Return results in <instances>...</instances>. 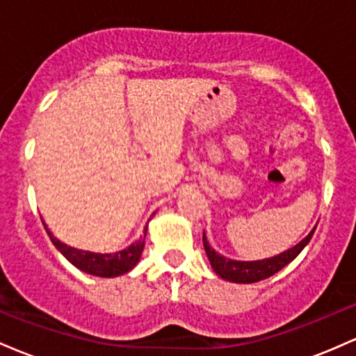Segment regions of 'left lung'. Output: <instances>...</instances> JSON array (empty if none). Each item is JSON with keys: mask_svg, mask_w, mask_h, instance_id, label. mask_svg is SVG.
<instances>
[{"mask_svg": "<svg viewBox=\"0 0 356 356\" xmlns=\"http://www.w3.org/2000/svg\"><path fill=\"white\" fill-rule=\"evenodd\" d=\"M316 229V226L313 227L312 232L306 236L305 239H301L296 246L289 248L288 251L280 252L277 256L266 257V259L259 261H236L229 259V257L220 256L219 252H216L214 249L209 246V241L206 238V232H202V243L204 249H206V254L209 257V263L214 273L219 277L226 281H232V283H257L261 280H266V277L276 275L277 271H281L286 264L291 263L295 257L303 251L306 244L309 243V239L313 238V232Z\"/></svg>", "mask_w": 356, "mask_h": 356, "instance_id": "left-lung-1", "label": "left lung"}]
</instances>
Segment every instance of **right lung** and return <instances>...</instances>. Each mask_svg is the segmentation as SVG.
I'll use <instances>...</instances> for the list:
<instances>
[{"label":"right lung","instance_id":"1","mask_svg":"<svg viewBox=\"0 0 356 356\" xmlns=\"http://www.w3.org/2000/svg\"><path fill=\"white\" fill-rule=\"evenodd\" d=\"M47 232L48 236H50L51 243L55 244V248L70 261L73 266L79 268L80 271L88 273V275L100 277H115L129 273L130 269L136 268V264L138 263V259H140L142 251H144L145 246L144 234V238L136 241V243H132L129 248L122 249V251L100 254V252L81 251V249L67 246V244L60 243L50 231L47 229Z\"/></svg>","mask_w":356,"mask_h":356}]
</instances>
